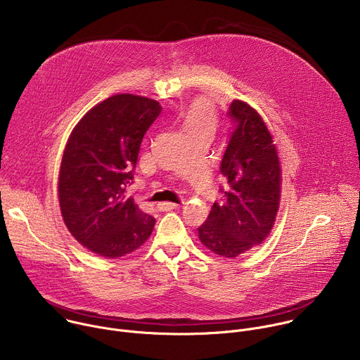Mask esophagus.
I'll return each mask as SVG.
<instances>
[{
	"label": "esophagus",
	"instance_id": "esophagus-1",
	"mask_svg": "<svg viewBox=\"0 0 360 360\" xmlns=\"http://www.w3.org/2000/svg\"><path fill=\"white\" fill-rule=\"evenodd\" d=\"M179 207V203H174V202H160L158 203V208L160 211H171Z\"/></svg>",
	"mask_w": 360,
	"mask_h": 360
}]
</instances>
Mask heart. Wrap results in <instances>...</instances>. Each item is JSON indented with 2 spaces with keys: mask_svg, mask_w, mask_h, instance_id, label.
<instances>
[{
  "mask_svg": "<svg viewBox=\"0 0 360 360\" xmlns=\"http://www.w3.org/2000/svg\"><path fill=\"white\" fill-rule=\"evenodd\" d=\"M217 127V115L214 107L207 99H196L188 110L185 118L186 132L189 131H208L214 132Z\"/></svg>",
  "mask_w": 360,
  "mask_h": 360,
  "instance_id": "obj_1",
  "label": "heart"
}]
</instances>
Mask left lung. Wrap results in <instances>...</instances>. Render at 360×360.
<instances>
[{"mask_svg": "<svg viewBox=\"0 0 360 360\" xmlns=\"http://www.w3.org/2000/svg\"><path fill=\"white\" fill-rule=\"evenodd\" d=\"M226 115L231 132L219 171L228 182L222 202L198 228L200 242L225 258L262 243L269 235L281 196V165L272 136L246 102L233 99Z\"/></svg>", "mask_w": 360, "mask_h": 360, "instance_id": "1", "label": "left lung"}]
</instances>
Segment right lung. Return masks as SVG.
<instances>
[{"instance_id":"obj_1","label":"right lung","mask_w":360,"mask_h":360,"mask_svg":"<svg viewBox=\"0 0 360 360\" xmlns=\"http://www.w3.org/2000/svg\"><path fill=\"white\" fill-rule=\"evenodd\" d=\"M161 111L158 101L117 94L89 110L67 142L58 181L61 214L71 235L104 258L134 252L155 225L125 191L142 138Z\"/></svg>"}]
</instances>
